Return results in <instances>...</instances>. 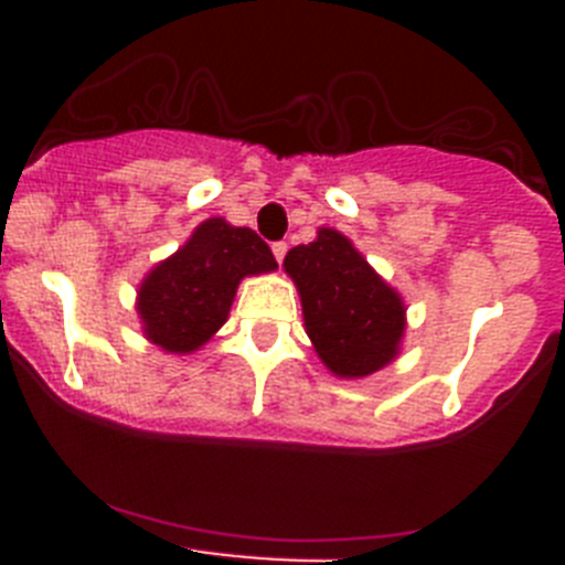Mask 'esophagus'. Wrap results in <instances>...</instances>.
Wrapping results in <instances>:
<instances>
[{"mask_svg":"<svg viewBox=\"0 0 565 565\" xmlns=\"http://www.w3.org/2000/svg\"><path fill=\"white\" fill-rule=\"evenodd\" d=\"M271 252H274V257H277V263H282L288 254V243H282V239H279V243H274L271 246Z\"/></svg>","mask_w":565,"mask_h":565,"instance_id":"obj_1","label":"esophagus"}]
</instances>
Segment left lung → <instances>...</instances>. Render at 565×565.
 <instances>
[{
  "mask_svg": "<svg viewBox=\"0 0 565 565\" xmlns=\"http://www.w3.org/2000/svg\"><path fill=\"white\" fill-rule=\"evenodd\" d=\"M319 359L337 376H371L391 362L404 333V306L367 259L333 228L286 254Z\"/></svg>",
  "mask_w": 565,
  "mask_h": 565,
  "instance_id": "8db88e82",
  "label": "left lung"
}]
</instances>
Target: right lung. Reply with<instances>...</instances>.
<instances>
[{
  "mask_svg": "<svg viewBox=\"0 0 565 565\" xmlns=\"http://www.w3.org/2000/svg\"><path fill=\"white\" fill-rule=\"evenodd\" d=\"M274 268L277 259L266 239L212 217L143 279L138 291L143 331L169 353L198 351L226 322L239 279Z\"/></svg>",
  "mask_w": 565,
  "mask_h": 565,
  "instance_id": "add662e5",
  "label": "right lung"
}]
</instances>
